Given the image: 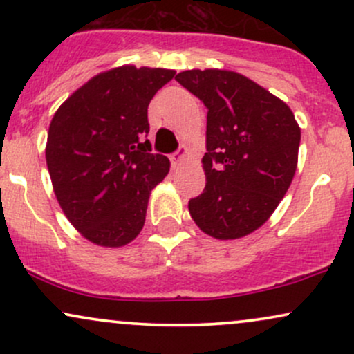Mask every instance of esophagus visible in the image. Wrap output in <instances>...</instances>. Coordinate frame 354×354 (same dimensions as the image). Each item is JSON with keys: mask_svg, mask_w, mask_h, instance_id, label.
I'll list each match as a JSON object with an SVG mask.
<instances>
[{"mask_svg": "<svg viewBox=\"0 0 354 354\" xmlns=\"http://www.w3.org/2000/svg\"><path fill=\"white\" fill-rule=\"evenodd\" d=\"M186 156H188V149H186L185 146H181V148L178 149L176 153L171 154V165H173V168L176 169L178 166H180V165L183 163V161H185Z\"/></svg>", "mask_w": 354, "mask_h": 354, "instance_id": "34e87169", "label": "esophagus"}]
</instances>
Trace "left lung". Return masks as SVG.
Segmentation results:
<instances>
[{
	"mask_svg": "<svg viewBox=\"0 0 354 354\" xmlns=\"http://www.w3.org/2000/svg\"><path fill=\"white\" fill-rule=\"evenodd\" d=\"M176 81L208 108L206 186L188 203L191 218L216 239L246 236L290 188L301 129L284 101L236 71L188 70Z\"/></svg>",
	"mask_w": 354,
	"mask_h": 354,
	"instance_id": "obj_1",
	"label": "left lung"
}]
</instances>
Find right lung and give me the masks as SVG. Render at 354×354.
<instances>
[{"label":"right lung","mask_w":354,"mask_h":354,"mask_svg":"<svg viewBox=\"0 0 354 354\" xmlns=\"http://www.w3.org/2000/svg\"><path fill=\"white\" fill-rule=\"evenodd\" d=\"M174 70L113 68L93 76L56 109L46 165L61 209L81 236L120 248L145 226L151 189L169 160L153 154L148 104Z\"/></svg>","instance_id":"obj_1"}]
</instances>
